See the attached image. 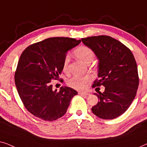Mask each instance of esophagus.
I'll return each mask as SVG.
<instances>
[{
  "instance_id": "34e87169",
  "label": "esophagus",
  "mask_w": 147,
  "mask_h": 147,
  "mask_svg": "<svg viewBox=\"0 0 147 147\" xmlns=\"http://www.w3.org/2000/svg\"><path fill=\"white\" fill-rule=\"evenodd\" d=\"M78 94H80L81 95H84V96H87V95L89 94V93L87 92H78Z\"/></svg>"
}]
</instances>
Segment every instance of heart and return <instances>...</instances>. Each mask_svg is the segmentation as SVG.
Listing matches in <instances>:
<instances>
[{
    "instance_id": "heart-1",
    "label": "heart",
    "mask_w": 147,
    "mask_h": 147,
    "mask_svg": "<svg viewBox=\"0 0 147 147\" xmlns=\"http://www.w3.org/2000/svg\"><path fill=\"white\" fill-rule=\"evenodd\" d=\"M74 55L75 57L83 62L84 63L88 65L93 61L95 57V54L94 51L91 48L87 46L78 47L74 51ZM69 57L67 56L64 59L63 64V70L64 72L67 73L69 70ZM91 79L89 76H74L68 80V84L71 87L75 88L77 90L83 89L85 87L86 84Z\"/></svg>"
}]
</instances>
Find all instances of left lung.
Instances as JSON below:
<instances>
[{
  "label": "left lung",
  "mask_w": 147,
  "mask_h": 147,
  "mask_svg": "<svg viewBox=\"0 0 147 147\" xmlns=\"http://www.w3.org/2000/svg\"><path fill=\"white\" fill-rule=\"evenodd\" d=\"M98 59V77L92 87L104 86L105 92L94 93L99 101L92 112L102 119H113L123 114L133 102L139 78L137 65L131 50L109 36L81 38Z\"/></svg>",
  "instance_id": "left-lung-1"
}]
</instances>
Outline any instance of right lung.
<instances>
[{
    "label": "right lung",
    "instance_id": "obj_1",
    "mask_svg": "<svg viewBox=\"0 0 147 147\" xmlns=\"http://www.w3.org/2000/svg\"><path fill=\"white\" fill-rule=\"evenodd\" d=\"M80 42L69 37H52L30 45L22 52L14 81L24 107L32 115L53 121L67 113L77 92L66 86L54 90L51 81L59 78L67 51Z\"/></svg>",
    "mask_w": 147,
    "mask_h": 147
}]
</instances>
